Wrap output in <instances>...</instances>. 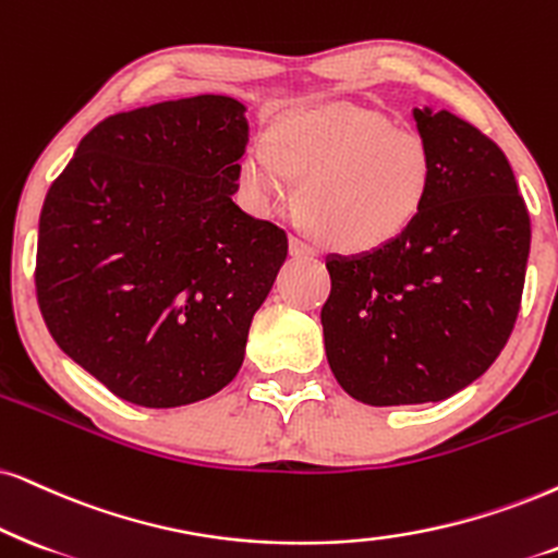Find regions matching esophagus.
Wrapping results in <instances>:
<instances>
[{"label":"esophagus","instance_id":"34e87169","mask_svg":"<svg viewBox=\"0 0 558 558\" xmlns=\"http://www.w3.org/2000/svg\"><path fill=\"white\" fill-rule=\"evenodd\" d=\"M288 246H291V257H295V259H314L316 257V252L312 250V246L295 236H291V244Z\"/></svg>","mask_w":558,"mask_h":558}]
</instances>
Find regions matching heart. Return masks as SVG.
Instances as JSON below:
<instances>
[{
  "mask_svg": "<svg viewBox=\"0 0 558 558\" xmlns=\"http://www.w3.org/2000/svg\"><path fill=\"white\" fill-rule=\"evenodd\" d=\"M316 242L342 255H368L417 223L435 182L425 136L397 129L389 116L357 105L288 110L267 125L265 146L236 161L239 197L252 214L286 206Z\"/></svg>",
  "mask_w": 558,
  "mask_h": 558,
  "instance_id": "heart-1",
  "label": "heart"
}]
</instances>
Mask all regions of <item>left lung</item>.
Listing matches in <instances>:
<instances>
[{"instance_id": "obj_1", "label": "left lung", "mask_w": 558, "mask_h": 558, "mask_svg": "<svg viewBox=\"0 0 558 558\" xmlns=\"http://www.w3.org/2000/svg\"><path fill=\"white\" fill-rule=\"evenodd\" d=\"M435 159L433 193L397 242L327 257L324 350L337 384L371 407L442 401L482 376L520 312L531 218L512 167L448 110H412Z\"/></svg>"}]
</instances>
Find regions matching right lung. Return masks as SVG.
Here are the masks:
<instances>
[{
	"mask_svg": "<svg viewBox=\"0 0 558 558\" xmlns=\"http://www.w3.org/2000/svg\"><path fill=\"white\" fill-rule=\"evenodd\" d=\"M244 102L197 95L105 118L48 190L35 291L56 344L131 404L185 407L242 368L286 231L234 203Z\"/></svg>",
	"mask_w": 558,
	"mask_h": 558,
	"instance_id": "add662e5",
	"label": "right lung"
}]
</instances>
